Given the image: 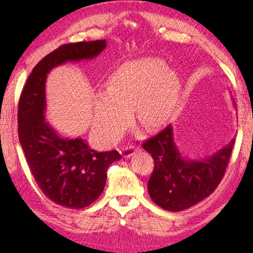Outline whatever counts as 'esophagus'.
Listing matches in <instances>:
<instances>
[{"label":"esophagus","instance_id":"esophagus-1","mask_svg":"<svg viewBox=\"0 0 253 253\" xmlns=\"http://www.w3.org/2000/svg\"><path fill=\"white\" fill-rule=\"evenodd\" d=\"M137 152V149L134 146H127V147H124L121 154L124 157H130L131 155H134V154Z\"/></svg>","mask_w":253,"mask_h":253}]
</instances>
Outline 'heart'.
I'll use <instances>...</instances> for the list:
<instances>
[{
	"instance_id": "heart-1",
	"label": "heart",
	"mask_w": 253,
	"mask_h": 253,
	"mask_svg": "<svg viewBox=\"0 0 253 253\" xmlns=\"http://www.w3.org/2000/svg\"><path fill=\"white\" fill-rule=\"evenodd\" d=\"M177 72L156 58L134 60L122 65L107 83L106 91L93 97V132L110 146L129 127L132 109L146 129H157L174 116L178 104Z\"/></svg>"
}]
</instances>
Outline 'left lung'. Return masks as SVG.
I'll return each mask as SVG.
<instances>
[{"instance_id": "left-lung-1", "label": "left lung", "mask_w": 253, "mask_h": 253, "mask_svg": "<svg viewBox=\"0 0 253 253\" xmlns=\"http://www.w3.org/2000/svg\"><path fill=\"white\" fill-rule=\"evenodd\" d=\"M234 139L203 160H185L174 143L172 125L143 143L152 154L154 170L148 181V193L154 203L177 212L198 204L212 194L225 173Z\"/></svg>"}]
</instances>
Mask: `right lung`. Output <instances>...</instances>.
Wrapping results in <instances>:
<instances>
[{"label":"right lung","instance_id":"add662e5","mask_svg":"<svg viewBox=\"0 0 253 253\" xmlns=\"http://www.w3.org/2000/svg\"><path fill=\"white\" fill-rule=\"evenodd\" d=\"M106 40L59 46L33 68L18 109L20 144L30 170L46 198L67 209H83L104 191L107 169L122 158L117 151L97 152L83 138H63L45 121V80L53 68L68 61L93 59Z\"/></svg>","mask_w":253,"mask_h":253}]
</instances>
